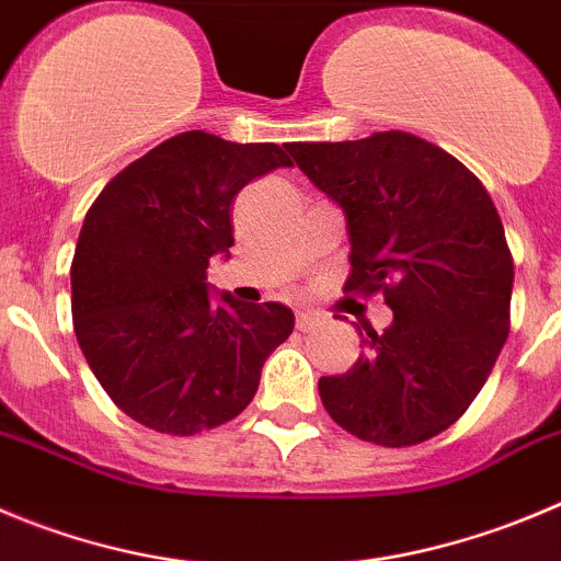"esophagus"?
I'll return each instance as SVG.
<instances>
[{
  "mask_svg": "<svg viewBox=\"0 0 561 561\" xmlns=\"http://www.w3.org/2000/svg\"><path fill=\"white\" fill-rule=\"evenodd\" d=\"M323 318L316 316V312H298L296 316V327L301 329V332H316V329L323 327Z\"/></svg>",
  "mask_w": 561,
  "mask_h": 561,
  "instance_id": "1",
  "label": "esophagus"
}]
</instances>
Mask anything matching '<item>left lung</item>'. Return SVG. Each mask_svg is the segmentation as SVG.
<instances>
[{
	"mask_svg": "<svg viewBox=\"0 0 561 561\" xmlns=\"http://www.w3.org/2000/svg\"><path fill=\"white\" fill-rule=\"evenodd\" d=\"M287 151L343 209L345 287L381 290L392 310L390 327L363 340L352 370L321 376L323 407L376 446H415L446 432L510 334L515 268L493 198L457 157L399 129Z\"/></svg>",
	"mask_w": 561,
	"mask_h": 561,
	"instance_id": "obj_1",
	"label": "left lung"
}]
</instances>
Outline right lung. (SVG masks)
<instances>
[{
    "label": "right lung",
    "instance_id": "add662e5",
    "mask_svg": "<svg viewBox=\"0 0 561 561\" xmlns=\"http://www.w3.org/2000/svg\"><path fill=\"white\" fill-rule=\"evenodd\" d=\"M282 165L293 162L276 144L193 129L129 162L88 209L71 263L75 332L133 421L180 437L232 421L290 337V307L207 285L209 256L234 243L232 198Z\"/></svg>",
    "mask_w": 561,
    "mask_h": 561
}]
</instances>
